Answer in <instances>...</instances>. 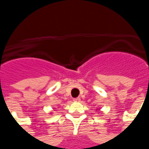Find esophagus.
Wrapping results in <instances>:
<instances>
[{"label": "esophagus", "mask_w": 149, "mask_h": 149, "mask_svg": "<svg viewBox=\"0 0 149 149\" xmlns=\"http://www.w3.org/2000/svg\"><path fill=\"white\" fill-rule=\"evenodd\" d=\"M73 101H74V102H80V101H81V98H80V97L74 98V99H73Z\"/></svg>", "instance_id": "1"}]
</instances>
